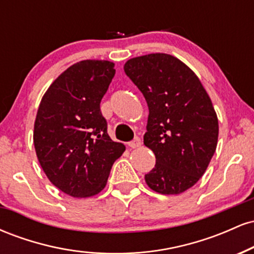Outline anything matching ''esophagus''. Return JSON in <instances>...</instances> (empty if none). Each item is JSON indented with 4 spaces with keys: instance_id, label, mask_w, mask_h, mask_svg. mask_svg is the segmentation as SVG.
Segmentation results:
<instances>
[{
    "instance_id": "obj_1",
    "label": "esophagus",
    "mask_w": 254,
    "mask_h": 254,
    "mask_svg": "<svg viewBox=\"0 0 254 254\" xmlns=\"http://www.w3.org/2000/svg\"><path fill=\"white\" fill-rule=\"evenodd\" d=\"M141 144H142V142H141V138H139V137H135L132 141L129 142V147L131 148V149H136V148L141 147Z\"/></svg>"
}]
</instances>
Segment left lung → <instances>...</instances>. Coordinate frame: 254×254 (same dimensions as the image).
<instances>
[{
    "instance_id": "obj_1",
    "label": "left lung",
    "mask_w": 254,
    "mask_h": 254,
    "mask_svg": "<svg viewBox=\"0 0 254 254\" xmlns=\"http://www.w3.org/2000/svg\"><path fill=\"white\" fill-rule=\"evenodd\" d=\"M124 71L149 109L143 139L156 164L145 183L159 193H182L199 180L216 150L218 121L210 98L196 74L171 55L131 58Z\"/></svg>"
}]
</instances>
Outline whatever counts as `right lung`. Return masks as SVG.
<instances>
[{
	"instance_id": "right-lung-1",
	"label": "right lung",
	"mask_w": 254,
	"mask_h": 254,
	"mask_svg": "<svg viewBox=\"0 0 254 254\" xmlns=\"http://www.w3.org/2000/svg\"><path fill=\"white\" fill-rule=\"evenodd\" d=\"M115 74L109 61H81L62 72L40 101L33 132L37 157L49 180L69 196L99 193L125 150L110 138L100 111Z\"/></svg>"
}]
</instances>
